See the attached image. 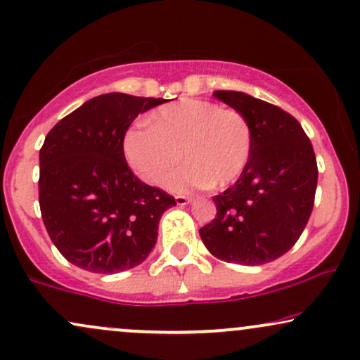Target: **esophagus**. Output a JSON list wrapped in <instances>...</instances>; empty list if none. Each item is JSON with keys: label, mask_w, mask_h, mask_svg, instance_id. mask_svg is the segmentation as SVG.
Instances as JSON below:
<instances>
[{"label": "esophagus", "mask_w": 360, "mask_h": 360, "mask_svg": "<svg viewBox=\"0 0 360 360\" xmlns=\"http://www.w3.org/2000/svg\"><path fill=\"white\" fill-rule=\"evenodd\" d=\"M191 196H184V194H179V196H176V202H177V206H186L188 205L189 201H191Z\"/></svg>", "instance_id": "obj_1"}]
</instances>
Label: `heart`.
I'll list each match as a JSON object with an SVG mask.
<instances>
[{
    "instance_id": "b5f03b06",
    "label": "heart",
    "mask_w": 360,
    "mask_h": 360,
    "mask_svg": "<svg viewBox=\"0 0 360 360\" xmlns=\"http://www.w3.org/2000/svg\"><path fill=\"white\" fill-rule=\"evenodd\" d=\"M253 131L235 109L199 98H183L155 110L147 124L129 129L124 139L127 161L146 183L169 179L174 191L226 188L248 166Z\"/></svg>"
}]
</instances>
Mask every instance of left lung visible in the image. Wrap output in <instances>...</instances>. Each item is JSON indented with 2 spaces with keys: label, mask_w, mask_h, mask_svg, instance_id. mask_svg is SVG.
Instances as JSON below:
<instances>
[{
  "label": "left lung",
  "mask_w": 360,
  "mask_h": 360,
  "mask_svg": "<svg viewBox=\"0 0 360 360\" xmlns=\"http://www.w3.org/2000/svg\"><path fill=\"white\" fill-rule=\"evenodd\" d=\"M213 95L248 119L253 149L240 179L213 198L216 218L199 235L213 257L228 263H270L297 243L314 210V147L295 117L274 103L235 90Z\"/></svg>",
  "instance_id": "obj_1"
}]
</instances>
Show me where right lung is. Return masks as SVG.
Segmentation results:
<instances>
[{"label": "right lung", "instance_id": "obj_1", "mask_svg": "<svg viewBox=\"0 0 360 360\" xmlns=\"http://www.w3.org/2000/svg\"><path fill=\"white\" fill-rule=\"evenodd\" d=\"M164 98L105 94L46 134L38 201L46 231L68 262L92 274L131 270L149 257L174 196L142 183L124 155L129 125Z\"/></svg>", "mask_w": 360, "mask_h": 360}]
</instances>
